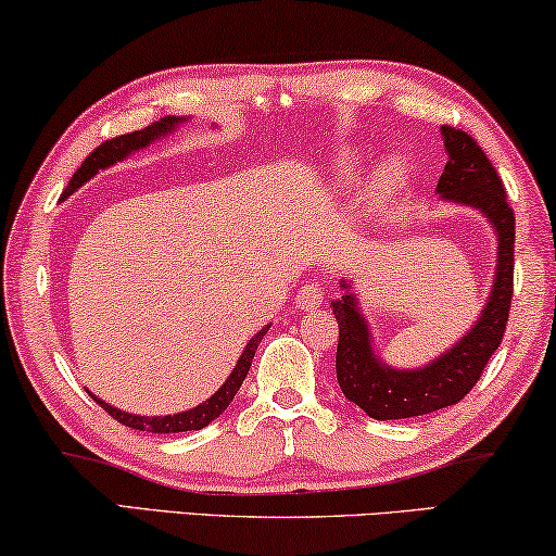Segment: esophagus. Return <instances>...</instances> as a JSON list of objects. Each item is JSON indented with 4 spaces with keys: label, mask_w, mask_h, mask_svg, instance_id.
<instances>
[{
    "label": "esophagus",
    "mask_w": 556,
    "mask_h": 556,
    "mask_svg": "<svg viewBox=\"0 0 556 556\" xmlns=\"http://www.w3.org/2000/svg\"><path fill=\"white\" fill-rule=\"evenodd\" d=\"M295 303H299L301 308H318L324 303V291L321 286L318 283H306L299 291V295H295Z\"/></svg>",
    "instance_id": "obj_1"
}]
</instances>
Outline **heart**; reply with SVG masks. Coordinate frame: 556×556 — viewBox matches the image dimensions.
<instances>
[{
    "label": "heart",
    "instance_id": "b5f03b06",
    "mask_svg": "<svg viewBox=\"0 0 556 556\" xmlns=\"http://www.w3.org/2000/svg\"><path fill=\"white\" fill-rule=\"evenodd\" d=\"M356 169V156H349L346 164L341 166V172H344V177H352ZM407 179V164L402 162L400 156H392L382 162L371 174L367 187H364V200H367L371 207H382V204L392 202L397 192L405 185Z\"/></svg>",
    "mask_w": 556,
    "mask_h": 556
}]
</instances>
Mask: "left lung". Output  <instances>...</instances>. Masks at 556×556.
Segmentation results:
<instances>
[{"label": "left lung", "mask_w": 556, "mask_h": 556, "mask_svg": "<svg viewBox=\"0 0 556 556\" xmlns=\"http://www.w3.org/2000/svg\"><path fill=\"white\" fill-rule=\"evenodd\" d=\"M447 164L435 192L447 202L478 210L493 225L498 240L496 276L485 306L466 337L417 369H394L379 359L371 344L367 318L356 306V295L344 293L331 301L339 324L337 379L349 402L375 420H405L451 407L473 390L491 354L504 339L508 308L514 299V238L516 219L506 202L504 181L473 136L453 126L440 128ZM341 291H349L341 280Z\"/></svg>", "instance_id": "left-lung-1"}]
</instances>
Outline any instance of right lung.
Returning a JSON list of instances; mask_svg holds the SVG:
<instances>
[{"instance_id": "add662e5", "label": "right lung", "mask_w": 556, "mask_h": 556, "mask_svg": "<svg viewBox=\"0 0 556 556\" xmlns=\"http://www.w3.org/2000/svg\"><path fill=\"white\" fill-rule=\"evenodd\" d=\"M189 121L187 116L179 118V116H164L162 121H156V124H151L143 128V131H134V134H124V136H116V139H109L103 141L101 147L90 151V156L86 162L80 164V169L73 174V179L67 181L63 197L73 194L75 189H80L83 185L90 177H96L101 169H109L116 162H124L128 154H134V151L139 149H147L151 141L162 139V136H169L174 128L179 124H185ZM270 329L268 326H263L261 331L255 333L253 339L248 341L245 352L240 354L238 364H235V369L230 371V377L225 379V384L219 387V390L212 394L210 400H204L202 405H197L192 409H185V413H177V415H162V417H143V415H131V413H124V409L109 405V402H103L101 397H96L93 392H88L90 397H93L98 405H101L105 413H109L113 420H118L121 425H126V428H134V430H147V432H187V430H202L207 428L212 420H217L219 415L225 413L227 405L235 400V394H238L242 379L248 377L250 371V364H253V356H255V349L261 344L265 331Z\"/></svg>"}]
</instances>
